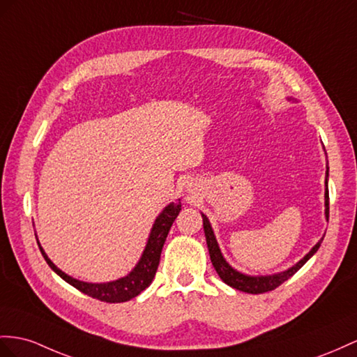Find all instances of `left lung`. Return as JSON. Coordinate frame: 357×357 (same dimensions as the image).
Wrapping results in <instances>:
<instances>
[{
  "label": "left lung",
  "instance_id": "obj_1",
  "mask_svg": "<svg viewBox=\"0 0 357 357\" xmlns=\"http://www.w3.org/2000/svg\"><path fill=\"white\" fill-rule=\"evenodd\" d=\"M327 178H328V167L326 172V191H324V206H326V218L328 222V188H327ZM202 218H204V231H205V238H206V244H208V250H209V258H211L213 266L217 271L220 279L235 289L243 291V292H249V294H262V292H268L273 291L274 288H278L279 285H282L283 282L288 280L292 274H296L305 264L314 257L317 253V250L319 249V245L323 243V238L319 240L310 252L306 255L303 259H300L296 266H292L291 268L282 271V273H276V274H270V276H249V274H243L240 271H236L235 268H232L229 264L226 262V259L223 258L222 250L218 248V243L215 240L214 231L211 227V223H209L208 217L202 213Z\"/></svg>",
  "mask_w": 357,
  "mask_h": 357
}]
</instances>
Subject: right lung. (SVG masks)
<instances>
[{"label": "right lung", "instance_id": "1", "mask_svg": "<svg viewBox=\"0 0 357 357\" xmlns=\"http://www.w3.org/2000/svg\"><path fill=\"white\" fill-rule=\"evenodd\" d=\"M179 211H181L179 200L176 204L172 202L170 205H167L162 209V213L157 217V220H155L152 226L148 243H146V248L143 250L140 261L137 262V266L130 274H126L125 278H121L113 282L89 283V282L78 280L75 278H70L69 274L57 268L56 264H54L48 258V255L45 253L39 241L38 244L48 266L56 271L63 280H66L69 285L100 301H107V303H122V301H128L137 297L142 291H144L151 285V282L153 280L155 273H157V268H158L164 241H166L167 234L170 231L173 222H175V218L178 217Z\"/></svg>", "mask_w": 357, "mask_h": 357}]
</instances>
